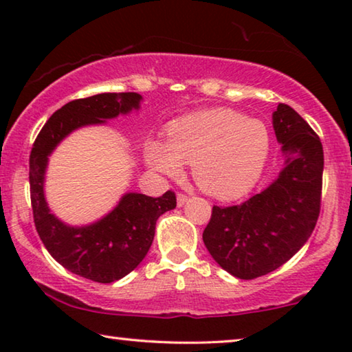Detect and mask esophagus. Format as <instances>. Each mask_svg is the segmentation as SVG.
<instances>
[{
	"instance_id": "1",
	"label": "esophagus",
	"mask_w": 352,
	"mask_h": 352,
	"mask_svg": "<svg viewBox=\"0 0 352 352\" xmlns=\"http://www.w3.org/2000/svg\"><path fill=\"white\" fill-rule=\"evenodd\" d=\"M188 201V195H184V194H178L177 195V206L180 208V206H183L184 204H186Z\"/></svg>"
}]
</instances>
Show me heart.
<instances>
[{
  "instance_id": "b5f03b06",
  "label": "heart",
  "mask_w": 352,
  "mask_h": 352,
  "mask_svg": "<svg viewBox=\"0 0 352 352\" xmlns=\"http://www.w3.org/2000/svg\"><path fill=\"white\" fill-rule=\"evenodd\" d=\"M265 124L228 109L192 113L172 122L166 142L148 140L146 162L153 170L175 175L182 163L192 164V177L205 192L234 199L252 189L270 155Z\"/></svg>"
}]
</instances>
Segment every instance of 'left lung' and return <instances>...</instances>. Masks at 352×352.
I'll return each mask as SVG.
<instances>
[{"instance_id":"1","label":"left lung","mask_w":352,"mask_h":352,"mask_svg":"<svg viewBox=\"0 0 352 352\" xmlns=\"http://www.w3.org/2000/svg\"><path fill=\"white\" fill-rule=\"evenodd\" d=\"M284 168L262 192L236 206H212L204 242L230 275L254 279L298 253L318 220L323 180V146L318 135L292 107L273 111Z\"/></svg>"}]
</instances>
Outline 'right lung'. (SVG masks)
<instances>
[{
  "instance_id": "add662e5",
  "label": "right lung",
  "mask_w": 352,
  "mask_h": 352,
  "mask_svg": "<svg viewBox=\"0 0 352 352\" xmlns=\"http://www.w3.org/2000/svg\"><path fill=\"white\" fill-rule=\"evenodd\" d=\"M141 100L138 93H102L71 100L47 119L29 158L31 204L41 242L65 269L94 283H115L140 265L153 242L158 217L175 208V194L168 190L153 199L127 192L102 219L73 226L56 217L47 206V162L54 148L74 130L100 126L109 119L140 110Z\"/></svg>"
}]
</instances>
